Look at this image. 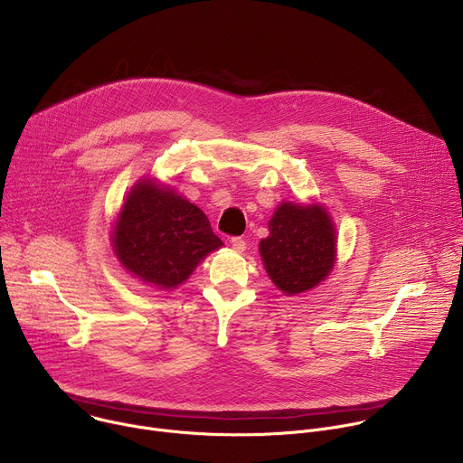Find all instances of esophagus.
Returning a JSON list of instances; mask_svg holds the SVG:
<instances>
[{
  "mask_svg": "<svg viewBox=\"0 0 463 463\" xmlns=\"http://www.w3.org/2000/svg\"><path fill=\"white\" fill-rule=\"evenodd\" d=\"M231 245H232V249H234V250H238V252L245 250V247H247L245 240H243V238H240V236H234V238H231Z\"/></svg>",
  "mask_w": 463,
  "mask_h": 463,
  "instance_id": "obj_1",
  "label": "esophagus"
}]
</instances>
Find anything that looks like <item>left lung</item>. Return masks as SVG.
Segmentation results:
<instances>
[{"mask_svg":"<svg viewBox=\"0 0 463 463\" xmlns=\"http://www.w3.org/2000/svg\"><path fill=\"white\" fill-rule=\"evenodd\" d=\"M260 241L268 275L288 295L315 288L334 268L335 229L322 207L282 203Z\"/></svg>","mask_w":463,"mask_h":463,"instance_id":"obj_1","label":"left lung"}]
</instances>
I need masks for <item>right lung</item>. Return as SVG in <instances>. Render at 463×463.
Instances as JSON below:
<instances>
[{"label":"right lung","mask_w":463,"mask_h":463,"mask_svg":"<svg viewBox=\"0 0 463 463\" xmlns=\"http://www.w3.org/2000/svg\"><path fill=\"white\" fill-rule=\"evenodd\" d=\"M222 245L200 209L152 181L131 190L113 232L122 266L159 289L184 282Z\"/></svg>","instance_id":"right-lung-1"}]
</instances>
